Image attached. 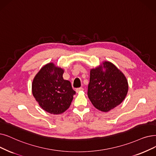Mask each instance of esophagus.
I'll return each instance as SVG.
<instances>
[{
  "mask_svg": "<svg viewBox=\"0 0 156 156\" xmlns=\"http://www.w3.org/2000/svg\"><path fill=\"white\" fill-rule=\"evenodd\" d=\"M82 90H83V88H82V87H80V88H77V89H76V92L77 93L80 92V91H82Z\"/></svg>",
  "mask_w": 156,
  "mask_h": 156,
  "instance_id": "34e87169",
  "label": "esophagus"
}]
</instances>
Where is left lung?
<instances>
[{
	"mask_svg": "<svg viewBox=\"0 0 156 156\" xmlns=\"http://www.w3.org/2000/svg\"><path fill=\"white\" fill-rule=\"evenodd\" d=\"M127 91L126 76L112 62L105 61L90 70L87 95L98 110L108 112L113 109L124 100Z\"/></svg>",
	"mask_w": 156,
	"mask_h": 156,
	"instance_id": "1",
	"label": "left lung"
}]
</instances>
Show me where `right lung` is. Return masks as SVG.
<instances>
[{"instance_id":"obj_1","label":"right lung","mask_w":156,"mask_h":156,"mask_svg":"<svg viewBox=\"0 0 156 156\" xmlns=\"http://www.w3.org/2000/svg\"><path fill=\"white\" fill-rule=\"evenodd\" d=\"M64 69L53 63L44 66L33 80L32 92L39 105L51 114L64 113L76 94L68 80H64Z\"/></svg>"}]
</instances>
